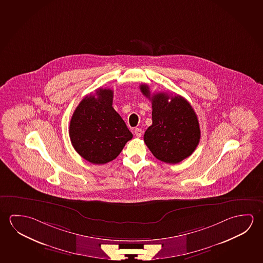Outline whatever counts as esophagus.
<instances>
[{"label": "esophagus", "instance_id": "34e87169", "mask_svg": "<svg viewBox=\"0 0 263 263\" xmlns=\"http://www.w3.org/2000/svg\"><path fill=\"white\" fill-rule=\"evenodd\" d=\"M134 132H135V135H136V137H138V138H141V137H142V129H140V128H136Z\"/></svg>", "mask_w": 263, "mask_h": 263}]
</instances>
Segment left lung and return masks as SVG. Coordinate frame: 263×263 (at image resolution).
<instances>
[{
  "label": "left lung",
  "instance_id": "obj_1",
  "mask_svg": "<svg viewBox=\"0 0 263 263\" xmlns=\"http://www.w3.org/2000/svg\"><path fill=\"white\" fill-rule=\"evenodd\" d=\"M140 90L152 103V125L144 135L151 153L168 164L179 163L192 155L198 146L201 131L189 102L181 95H151L146 84H141Z\"/></svg>",
  "mask_w": 263,
  "mask_h": 263
}]
</instances>
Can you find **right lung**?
I'll return each mask as SVG.
<instances>
[{
    "label": "right lung",
    "instance_id": "add662e5",
    "mask_svg": "<svg viewBox=\"0 0 263 263\" xmlns=\"http://www.w3.org/2000/svg\"><path fill=\"white\" fill-rule=\"evenodd\" d=\"M112 90L99 88L95 95L82 99L70 119L71 144L90 163L112 161L133 138L122 117L112 108Z\"/></svg>",
    "mask_w": 263,
    "mask_h": 263
}]
</instances>
